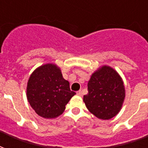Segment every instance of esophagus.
<instances>
[{"label": "esophagus", "mask_w": 148, "mask_h": 148, "mask_svg": "<svg viewBox=\"0 0 148 148\" xmlns=\"http://www.w3.org/2000/svg\"><path fill=\"white\" fill-rule=\"evenodd\" d=\"M77 95H78V96H82V92H81V90H78V91L77 92Z\"/></svg>", "instance_id": "obj_1"}]
</instances>
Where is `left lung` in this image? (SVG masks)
<instances>
[{
  "instance_id": "8db88e82",
  "label": "left lung",
  "mask_w": 148,
  "mask_h": 148,
  "mask_svg": "<svg viewBox=\"0 0 148 148\" xmlns=\"http://www.w3.org/2000/svg\"><path fill=\"white\" fill-rule=\"evenodd\" d=\"M88 94L83 101L91 114L101 120H109L120 112L125 98L124 81L113 67L103 65L90 76Z\"/></svg>"
}]
</instances>
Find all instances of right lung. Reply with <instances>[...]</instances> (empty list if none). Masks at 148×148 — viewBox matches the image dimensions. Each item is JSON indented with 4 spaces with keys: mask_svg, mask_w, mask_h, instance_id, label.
<instances>
[{
    "mask_svg": "<svg viewBox=\"0 0 148 148\" xmlns=\"http://www.w3.org/2000/svg\"><path fill=\"white\" fill-rule=\"evenodd\" d=\"M27 98L30 105L44 118H56L76 93L70 90V84L62 76L55 64L37 67L30 75L27 84Z\"/></svg>",
    "mask_w": 148,
    "mask_h": 148,
    "instance_id": "obj_1",
    "label": "right lung"
}]
</instances>
